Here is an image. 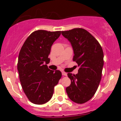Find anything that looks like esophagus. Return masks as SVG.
Segmentation results:
<instances>
[{
  "label": "esophagus",
  "mask_w": 121,
  "mask_h": 121,
  "mask_svg": "<svg viewBox=\"0 0 121 121\" xmlns=\"http://www.w3.org/2000/svg\"><path fill=\"white\" fill-rule=\"evenodd\" d=\"M62 74H63V75H64V76H67V73H65V72H64V71H63L62 72Z\"/></svg>",
  "instance_id": "esophagus-1"
}]
</instances>
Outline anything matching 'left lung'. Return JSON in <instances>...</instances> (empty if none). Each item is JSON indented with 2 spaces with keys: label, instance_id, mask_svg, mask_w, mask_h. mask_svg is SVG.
<instances>
[{
  "label": "left lung",
  "instance_id": "obj_1",
  "mask_svg": "<svg viewBox=\"0 0 121 121\" xmlns=\"http://www.w3.org/2000/svg\"><path fill=\"white\" fill-rule=\"evenodd\" d=\"M61 34L71 44L73 61L80 67L78 74H67L71 84L66 92L73 102L84 104L92 98L98 89L104 65L103 50L97 39L82 28L62 31Z\"/></svg>",
  "mask_w": 121,
  "mask_h": 121
}]
</instances>
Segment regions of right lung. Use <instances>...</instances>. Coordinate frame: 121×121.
Segmentation results:
<instances>
[{"label":"right lung","mask_w":121,"mask_h":121,"mask_svg":"<svg viewBox=\"0 0 121 121\" xmlns=\"http://www.w3.org/2000/svg\"><path fill=\"white\" fill-rule=\"evenodd\" d=\"M60 35L61 31L36 30L26 40L19 53L17 69L20 83L27 98L35 104L48 102L61 78L60 71L50 70L47 65L52 46Z\"/></svg>","instance_id":"1"}]
</instances>
